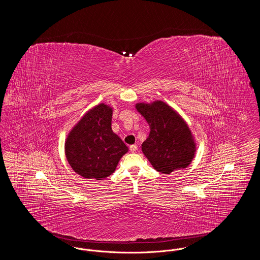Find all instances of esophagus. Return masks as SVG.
<instances>
[{
  "instance_id": "34e87169",
  "label": "esophagus",
  "mask_w": 260,
  "mask_h": 260,
  "mask_svg": "<svg viewBox=\"0 0 260 260\" xmlns=\"http://www.w3.org/2000/svg\"><path fill=\"white\" fill-rule=\"evenodd\" d=\"M129 150H131V152H136V150H137V146H136V144H133V145L129 146Z\"/></svg>"
}]
</instances>
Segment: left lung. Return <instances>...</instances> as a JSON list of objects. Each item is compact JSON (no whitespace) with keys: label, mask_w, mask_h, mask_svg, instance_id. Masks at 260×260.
Here are the masks:
<instances>
[{"label":"left lung","mask_w":260,"mask_h":260,"mask_svg":"<svg viewBox=\"0 0 260 260\" xmlns=\"http://www.w3.org/2000/svg\"><path fill=\"white\" fill-rule=\"evenodd\" d=\"M150 134L141 149L152 167L164 174L185 169L195 157L196 142L183 118L161 100L136 103Z\"/></svg>","instance_id":"obj_1"}]
</instances>
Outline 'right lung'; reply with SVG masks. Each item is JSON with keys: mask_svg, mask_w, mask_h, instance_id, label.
I'll list each match as a JSON object with an SVG mask.
<instances>
[{"mask_svg": "<svg viewBox=\"0 0 260 260\" xmlns=\"http://www.w3.org/2000/svg\"><path fill=\"white\" fill-rule=\"evenodd\" d=\"M113 108L100 103L75 124L65 140V155L75 173L102 180L115 172L128 151L123 140L113 133Z\"/></svg>", "mask_w": 260, "mask_h": 260, "instance_id": "1", "label": "right lung"}]
</instances>
